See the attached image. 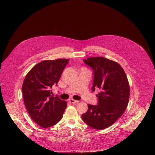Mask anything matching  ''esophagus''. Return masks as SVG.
Listing matches in <instances>:
<instances>
[{
  "label": "esophagus",
  "mask_w": 155,
  "mask_h": 155,
  "mask_svg": "<svg viewBox=\"0 0 155 155\" xmlns=\"http://www.w3.org/2000/svg\"><path fill=\"white\" fill-rule=\"evenodd\" d=\"M69 102L70 103H71V104H75V103H77V102H78V101H75V100H74V99H69Z\"/></svg>",
  "instance_id": "1"
}]
</instances>
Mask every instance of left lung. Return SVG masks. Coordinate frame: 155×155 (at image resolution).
<instances>
[{"instance_id":"1","label":"left lung","mask_w":155,"mask_h":155,"mask_svg":"<svg viewBox=\"0 0 155 155\" xmlns=\"http://www.w3.org/2000/svg\"><path fill=\"white\" fill-rule=\"evenodd\" d=\"M83 62L93 71L92 91L99 88L97 105L88 104L81 115L83 121L96 129L112 125L122 116L128 104L130 90L126 75L121 65L103 57L87 58Z\"/></svg>"}]
</instances>
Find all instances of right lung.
Wrapping results in <instances>:
<instances>
[{
  "mask_svg": "<svg viewBox=\"0 0 155 155\" xmlns=\"http://www.w3.org/2000/svg\"><path fill=\"white\" fill-rule=\"evenodd\" d=\"M69 59L43 61L26 75L22 86L24 103L35 123L47 128L57 124L62 118L67 102L53 97L50 88L57 85Z\"/></svg>",
  "mask_w": 155,
  "mask_h": 155,
  "instance_id": "right-lung-1",
  "label": "right lung"
}]
</instances>
